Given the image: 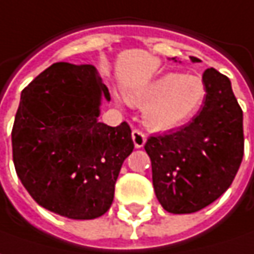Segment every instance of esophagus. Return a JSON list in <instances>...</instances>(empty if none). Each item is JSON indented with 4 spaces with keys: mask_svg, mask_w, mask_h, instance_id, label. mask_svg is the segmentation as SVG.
Segmentation results:
<instances>
[{
    "mask_svg": "<svg viewBox=\"0 0 254 254\" xmlns=\"http://www.w3.org/2000/svg\"><path fill=\"white\" fill-rule=\"evenodd\" d=\"M132 139L135 143V148H142L146 142V133L140 129H133L132 132Z\"/></svg>",
    "mask_w": 254,
    "mask_h": 254,
    "instance_id": "esophagus-1",
    "label": "esophagus"
}]
</instances>
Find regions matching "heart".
Segmentation results:
<instances>
[{
    "label": "heart",
    "mask_w": 254,
    "mask_h": 254,
    "mask_svg": "<svg viewBox=\"0 0 254 254\" xmlns=\"http://www.w3.org/2000/svg\"><path fill=\"white\" fill-rule=\"evenodd\" d=\"M204 96L206 88L200 78L168 73L127 98L135 105L148 106L146 124L163 130L188 122L202 106Z\"/></svg>",
    "instance_id": "b5f03b06"
}]
</instances>
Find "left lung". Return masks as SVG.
Wrapping results in <instances>:
<instances>
[{
  "mask_svg": "<svg viewBox=\"0 0 254 254\" xmlns=\"http://www.w3.org/2000/svg\"><path fill=\"white\" fill-rule=\"evenodd\" d=\"M203 83L199 114L181 129L149 136L145 143L156 197L169 213H193L215 202L232 185L243 159V111L229 78L210 68Z\"/></svg>",
  "mask_w": 254,
  "mask_h": 254,
  "instance_id": "left-lung-1",
  "label": "left lung"
}]
</instances>
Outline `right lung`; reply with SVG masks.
Instances as JSON below:
<instances>
[{
    "label": "right lung",
    "mask_w": 254,
    "mask_h": 254,
    "mask_svg": "<svg viewBox=\"0 0 254 254\" xmlns=\"http://www.w3.org/2000/svg\"><path fill=\"white\" fill-rule=\"evenodd\" d=\"M109 91L94 65H51L24 88L12 127L18 178L42 207L69 219H95L114 200L124 160L133 150L127 122H98Z\"/></svg>",
    "instance_id": "right-lung-1"
}]
</instances>
